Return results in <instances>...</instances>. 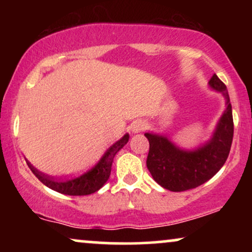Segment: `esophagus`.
I'll return each mask as SVG.
<instances>
[{"instance_id":"esophagus-1","label":"esophagus","mask_w":252,"mask_h":252,"mask_svg":"<svg viewBox=\"0 0 252 252\" xmlns=\"http://www.w3.org/2000/svg\"><path fill=\"white\" fill-rule=\"evenodd\" d=\"M144 128H146V122H143V121H136L131 126L132 132H140L142 131Z\"/></svg>"}]
</instances>
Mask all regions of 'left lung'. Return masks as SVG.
Returning a JSON list of instances; mask_svg holds the SVG:
<instances>
[{"label":"left lung","instance_id":"obj_1","mask_svg":"<svg viewBox=\"0 0 252 252\" xmlns=\"http://www.w3.org/2000/svg\"><path fill=\"white\" fill-rule=\"evenodd\" d=\"M210 85L225 97L226 110L209 143L194 152H185L176 148L163 136L144 134L149 141L147 167L150 174L158 185L172 192L195 189L210 180L224 166L230 154L233 117L226 85L216 74L211 78Z\"/></svg>","mask_w":252,"mask_h":252}]
</instances>
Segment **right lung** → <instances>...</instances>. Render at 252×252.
<instances>
[{"label": "right lung", "mask_w": 252, "mask_h": 252, "mask_svg": "<svg viewBox=\"0 0 252 252\" xmlns=\"http://www.w3.org/2000/svg\"><path fill=\"white\" fill-rule=\"evenodd\" d=\"M129 141V135H124L120 141H117L114 146L108 149V152L103 155L100 161L96 166L89 172L84 173L83 175L73 179H54L43 173L39 172L34 168L32 164L27 161L28 167H30L33 174L46 185L51 189L57 190V192L63 193L67 195H88L97 192L98 189H102L103 185L108 181L110 173H111V164L114 161L115 155L121 148H123L124 144Z\"/></svg>", "instance_id": "obj_1"}]
</instances>
